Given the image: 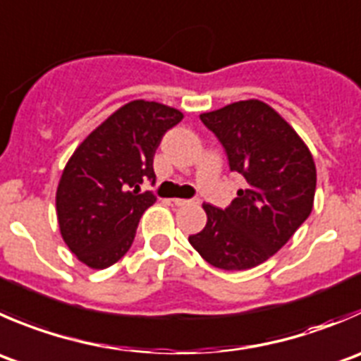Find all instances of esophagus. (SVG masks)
I'll return each instance as SVG.
<instances>
[{
  "mask_svg": "<svg viewBox=\"0 0 361 361\" xmlns=\"http://www.w3.org/2000/svg\"><path fill=\"white\" fill-rule=\"evenodd\" d=\"M173 202L176 206H190V204H199V199H181V197H174Z\"/></svg>",
  "mask_w": 361,
  "mask_h": 361,
  "instance_id": "1",
  "label": "esophagus"
}]
</instances>
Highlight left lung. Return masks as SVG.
<instances>
[{"label":"left lung","instance_id":"8db88e82","mask_svg":"<svg viewBox=\"0 0 361 361\" xmlns=\"http://www.w3.org/2000/svg\"><path fill=\"white\" fill-rule=\"evenodd\" d=\"M199 118L222 142L231 171L245 178V187L226 209L202 204L206 226L188 241L215 268H254L309 219L317 180L312 153L261 100H240Z\"/></svg>","mask_w":361,"mask_h":361}]
</instances>
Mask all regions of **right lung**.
Masks as SVG:
<instances>
[{"instance_id": "add662e5", "label": "right lung", "mask_w": 361, "mask_h": 361, "mask_svg": "<svg viewBox=\"0 0 361 361\" xmlns=\"http://www.w3.org/2000/svg\"><path fill=\"white\" fill-rule=\"evenodd\" d=\"M181 120L174 107L132 100L77 146L59 178L56 213L80 262L104 269L127 254L139 219L157 201L152 192L141 194V183H155L153 157Z\"/></svg>"}]
</instances>
